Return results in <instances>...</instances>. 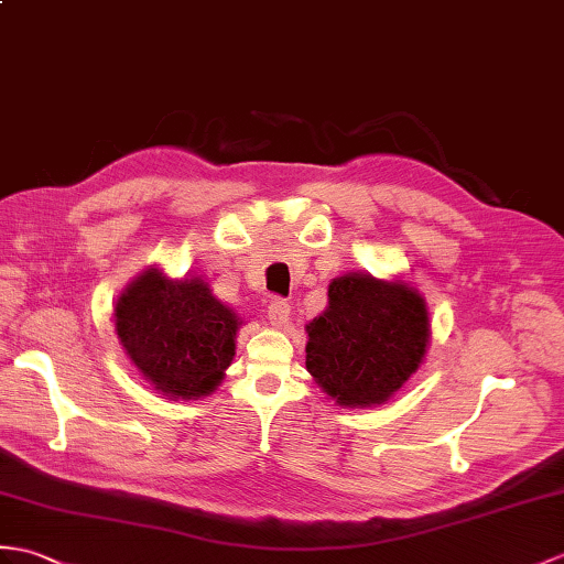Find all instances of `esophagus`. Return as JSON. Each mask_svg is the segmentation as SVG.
Wrapping results in <instances>:
<instances>
[{"label": "esophagus", "instance_id": "34e87169", "mask_svg": "<svg viewBox=\"0 0 564 564\" xmlns=\"http://www.w3.org/2000/svg\"><path fill=\"white\" fill-rule=\"evenodd\" d=\"M267 317L273 326H285L288 319H291V305H288L283 297H271V303L267 307Z\"/></svg>", "mask_w": 564, "mask_h": 564}]
</instances>
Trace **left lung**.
I'll return each mask as SVG.
<instances>
[{"label":"left lung","instance_id":"8db88e82","mask_svg":"<svg viewBox=\"0 0 564 564\" xmlns=\"http://www.w3.org/2000/svg\"><path fill=\"white\" fill-rule=\"evenodd\" d=\"M307 372L338 405L389 401L409 382L430 344L421 293L403 281L346 273L329 285V307L307 326Z\"/></svg>","mask_w":564,"mask_h":564}]
</instances>
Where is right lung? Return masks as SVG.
Segmentation results:
<instances>
[{"label": "right lung", "mask_w": 564, "mask_h": 564, "mask_svg": "<svg viewBox=\"0 0 564 564\" xmlns=\"http://www.w3.org/2000/svg\"><path fill=\"white\" fill-rule=\"evenodd\" d=\"M240 317L202 279L147 269L117 300L115 332L147 382L167 399L208 397L235 356Z\"/></svg>", "instance_id": "add662e5"}]
</instances>
